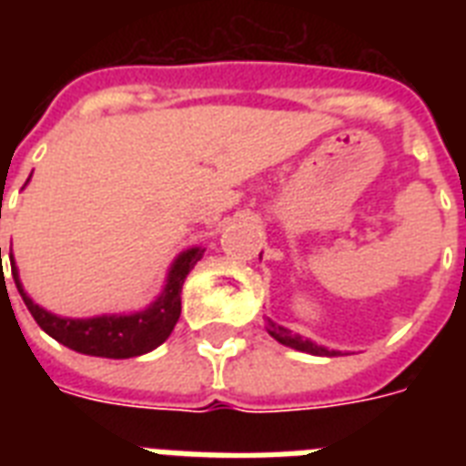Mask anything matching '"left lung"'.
<instances>
[{"label":"left lung","mask_w":466,"mask_h":466,"mask_svg":"<svg viewBox=\"0 0 466 466\" xmlns=\"http://www.w3.org/2000/svg\"><path fill=\"white\" fill-rule=\"evenodd\" d=\"M266 329H268V333L278 340V343L295 348V350H302V353L329 355V358H333V355H340V350H329V348H324V346H317L314 340L302 339L299 333H292L290 329H285V326L276 324V321H270V319H266Z\"/></svg>","instance_id":"obj_1"}]
</instances>
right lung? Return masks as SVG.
<instances>
[{"label": "right lung", "mask_w": 466, "mask_h": 466, "mask_svg": "<svg viewBox=\"0 0 466 466\" xmlns=\"http://www.w3.org/2000/svg\"><path fill=\"white\" fill-rule=\"evenodd\" d=\"M9 258L11 276H14V283L18 288V295L24 298L31 317L47 336H53L55 340H60L62 346L72 348L76 353L123 360V358H135V355L155 350L171 336L176 321L181 317L183 280L190 273V268L203 258V248H188L176 258L171 270H168L164 292L147 309L135 311V314H111V317L94 319H65L35 305L21 288L14 256L9 254Z\"/></svg>", "instance_id": "right-lung-1"}]
</instances>
